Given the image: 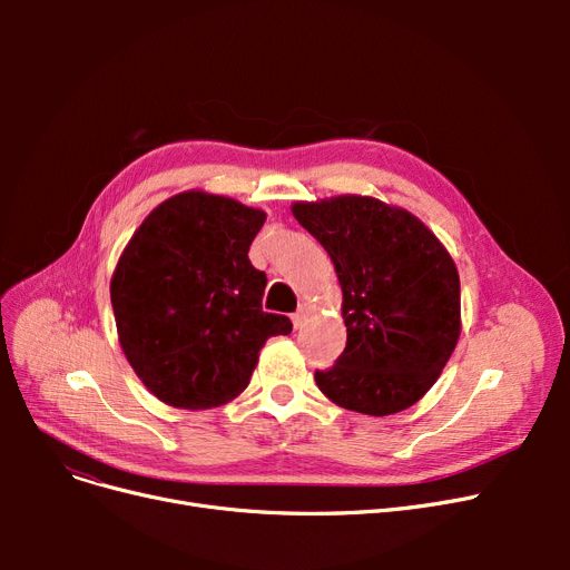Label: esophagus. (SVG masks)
<instances>
[{
    "mask_svg": "<svg viewBox=\"0 0 570 570\" xmlns=\"http://www.w3.org/2000/svg\"><path fill=\"white\" fill-rule=\"evenodd\" d=\"M307 316H309V305H301V309H297V312L293 314V325H295V331H297V327H303V325H305Z\"/></svg>",
    "mask_w": 570,
    "mask_h": 570,
    "instance_id": "34e87169",
    "label": "esophagus"
}]
</instances>
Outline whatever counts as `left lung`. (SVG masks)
<instances>
[{"label": "left lung", "mask_w": 570, "mask_h": 570, "mask_svg": "<svg viewBox=\"0 0 570 570\" xmlns=\"http://www.w3.org/2000/svg\"><path fill=\"white\" fill-rule=\"evenodd\" d=\"M291 213L331 256L342 286L346 348L314 374L318 391L365 415L413 406L460 340L453 256L409 209L372 196L297 200Z\"/></svg>", "instance_id": "8db88e82"}]
</instances>
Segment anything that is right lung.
I'll return each mask as SVG.
<instances>
[{"mask_svg": "<svg viewBox=\"0 0 570 570\" xmlns=\"http://www.w3.org/2000/svg\"><path fill=\"white\" fill-rule=\"evenodd\" d=\"M265 213L235 198L175 194L131 235L110 279L117 337L157 400L213 409L249 385L258 351L288 335V316L263 312L265 273L249 247Z\"/></svg>", "mask_w": 570, "mask_h": 570, "instance_id": "1", "label": "right lung"}]
</instances>
